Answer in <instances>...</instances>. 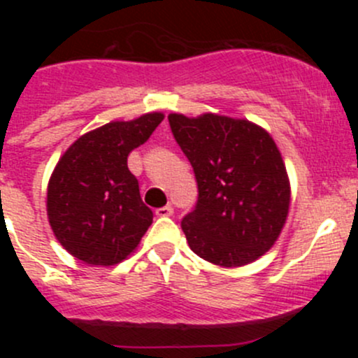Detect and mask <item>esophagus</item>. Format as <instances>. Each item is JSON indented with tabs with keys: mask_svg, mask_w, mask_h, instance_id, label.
Masks as SVG:
<instances>
[{
	"mask_svg": "<svg viewBox=\"0 0 358 358\" xmlns=\"http://www.w3.org/2000/svg\"><path fill=\"white\" fill-rule=\"evenodd\" d=\"M157 216H161V218H168V216H173V208L171 206H164V208H159L156 211Z\"/></svg>",
	"mask_w": 358,
	"mask_h": 358,
	"instance_id": "esophagus-1",
	"label": "esophagus"
}]
</instances>
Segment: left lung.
<instances>
[{
  "label": "left lung",
  "mask_w": 358,
  "mask_h": 358,
  "mask_svg": "<svg viewBox=\"0 0 358 358\" xmlns=\"http://www.w3.org/2000/svg\"><path fill=\"white\" fill-rule=\"evenodd\" d=\"M196 173L199 199L182 220L190 249L218 266L262 258L286 225L291 183L272 135L248 119L168 115Z\"/></svg>",
  "instance_id": "obj_1"
}]
</instances>
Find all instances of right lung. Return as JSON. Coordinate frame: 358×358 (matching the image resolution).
I'll list each match as a JSON object with an SVG mask.
<instances>
[{
    "instance_id": "add662e5",
    "label": "right lung",
    "mask_w": 358,
    "mask_h": 358,
    "mask_svg": "<svg viewBox=\"0 0 358 358\" xmlns=\"http://www.w3.org/2000/svg\"><path fill=\"white\" fill-rule=\"evenodd\" d=\"M162 119V112H149L110 121L79 136L59 159L46 190V213L69 255L92 266H110L138 248L154 215L140 197L128 156Z\"/></svg>"
}]
</instances>
